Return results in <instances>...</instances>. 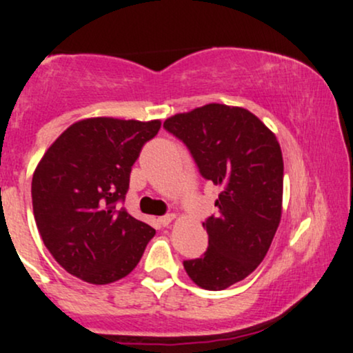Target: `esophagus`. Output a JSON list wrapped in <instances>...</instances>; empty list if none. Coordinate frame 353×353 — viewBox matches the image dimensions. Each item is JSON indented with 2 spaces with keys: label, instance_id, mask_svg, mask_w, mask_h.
Listing matches in <instances>:
<instances>
[{
  "label": "esophagus",
  "instance_id": "34e87169",
  "mask_svg": "<svg viewBox=\"0 0 353 353\" xmlns=\"http://www.w3.org/2000/svg\"><path fill=\"white\" fill-rule=\"evenodd\" d=\"M174 221V214H168V216H163V217H159V224L161 225H169L171 224V222Z\"/></svg>",
  "mask_w": 353,
  "mask_h": 353
}]
</instances>
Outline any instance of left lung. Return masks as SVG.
<instances>
[{"mask_svg": "<svg viewBox=\"0 0 353 353\" xmlns=\"http://www.w3.org/2000/svg\"><path fill=\"white\" fill-rule=\"evenodd\" d=\"M185 144L201 176L221 185L217 216L202 222L209 247L184 261L192 282L224 290L264 261L282 216L283 161L277 137L244 108L205 104L164 121Z\"/></svg>", "mask_w": 353, "mask_h": 353, "instance_id": "1", "label": "left lung"}]
</instances>
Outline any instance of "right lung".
Returning <instances> with one entry per match:
<instances>
[{"mask_svg":"<svg viewBox=\"0 0 353 353\" xmlns=\"http://www.w3.org/2000/svg\"><path fill=\"white\" fill-rule=\"evenodd\" d=\"M161 121L91 117L50 145L31 182L34 221L56 262L104 285L132 272L156 234L124 208L132 164Z\"/></svg>","mask_w":353,"mask_h":353,"instance_id":"add662e5","label":"right lung"}]
</instances>
